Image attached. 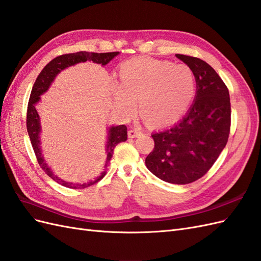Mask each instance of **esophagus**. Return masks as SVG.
I'll return each instance as SVG.
<instances>
[{"label": "esophagus", "mask_w": 261, "mask_h": 261, "mask_svg": "<svg viewBox=\"0 0 261 261\" xmlns=\"http://www.w3.org/2000/svg\"><path fill=\"white\" fill-rule=\"evenodd\" d=\"M141 135H142V132L140 131L139 129H131V130H129V132H128V137H129V138H137V137L141 136Z\"/></svg>", "instance_id": "1"}]
</instances>
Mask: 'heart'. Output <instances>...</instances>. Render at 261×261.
<instances>
[{"label": "heart", "mask_w": 261, "mask_h": 261, "mask_svg": "<svg viewBox=\"0 0 261 261\" xmlns=\"http://www.w3.org/2000/svg\"><path fill=\"white\" fill-rule=\"evenodd\" d=\"M120 85H112L115 103L124 116L140 111L151 125H168L181 118L195 96L196 80L186 65L139 57L124 62Z\"/></svg>", "instance_id": "heart-1"}]
</instances>
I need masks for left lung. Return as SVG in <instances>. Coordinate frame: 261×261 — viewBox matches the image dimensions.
Instances as JSON below:
<instances>
[{"mask_svg": "<svg viewBox=\"0 0 261 261\" xmlns=\"http://www.w3.org/2000/svg\"><path fill=\"white\" fill-rule=\"evenodd\" d=\"M175 56L194 72L195 99L176 124L152 133L154 149L145 165L162 181L189 184L210 171L228 141L230 99L228 88L213 67L196 57Z\"/></svg>", "mask_w": 261, "mask_h": 261, "instance_id": "left-lung-1", "label": "left lung"}]
</instances>
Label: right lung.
<instances>
[{"instance_id":"right-lung-1","label":"right lung","mask_w":261,"mask_h":261,"mask_svg":"<svg viewBox=\"0 0 261 261\" xmlns=\"http://www.w3.org/2000/svg\"><path fill=\"white\" fill-rule=\"evenodd\" d=\"M119 54V51H112V53H88V51H78V53H72V54H65L61 55L56 58L50 61L47 65H46L43 70L39 72L37 76L35 84L33 86L31 97L29 100L28 105V115H26V128H28V132L30 136L31 143L33 146V150L35 152V155L37 159L38 164L41 165V168L45 171L46 174H47L50 178L54 179L55 182L61 184L63 186L69 189H85L88 188L90 185H93L95 183L99 182L105 175L106 171L101 173L98 178L95 181H90L88 183L84 184H78V183H70L63 181L59 177H57L51 170L48 168V165L46 164L45 160L42 154L41 150V139H39V133H41V122H39V116L37 113V110L35 108V105L41 99V95L44 92L47 91L49 88L50 84L54 82L55 77L58 75L59 72L64 70L65 68L72 65H76L78 63H84L87 61H92L93 63L101 64L102 66L108 64L113 57H116ZM128 139V131H126V126L124 124L117 125V126H111L108 131V141H107V160L105 164V169L108 168L110 160L113 154V150H115L116 145L120 142H124L125 140Z\"/></svg>"}]
</instances>
